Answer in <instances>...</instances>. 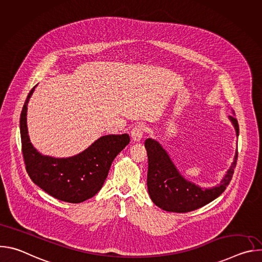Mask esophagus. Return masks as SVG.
Segmentation results:
<instances>
[{"label":"esophagus","instance_id":"1","mask_svg":"<svg viewBox=\"0 0 262 262\" xmlns=\"http://www.w3.org/2000/svg\"><path fill=\"white\" fill-rule=\"evenodd\" d=\"M147 132V127L144 125V124H137L133 127L132 132H130V135H132V138L134 141H140L144 134Z\"/></svg>","mask_w":262,"mask_h":262}]
</instances>
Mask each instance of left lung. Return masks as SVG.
I'll return each mask as SVG.
<instances>
[{"label":"left lung","instance_id":"obj_1","mask_svg":"<svg viewBox=\"0 0 262 262\" xmlns=\"http://www.w3.org/2000/svg\"><path fill=\"white\" fill-rule=\"evenodd\" d=\"M229 119L238 137L237 120L233 116H229ZM145 148L148 156V193L157 206L172 212L193 211L217 198L228 186L237 160L236 151L234 161L221 183L211 189H203L186 180L179 173L168 152L158 141L147 139Z\"/></svg>","mask_w":262,"mask_h":262}]
</instances>
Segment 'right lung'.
Segmentation results:
<instances>
[{
	"label": "right lung",
	"instance_id": "right-lung-1",
	"mask_svg": "<svg viewBox=\"0 0 262 262\" xmlns=\"http://www.w3.org/2000/svg\"><path fill=\"white\" fill-rule=\"evenodd\" d=\"M30 91L20 114L21 150L26 170L35 184L54 198L81 203L92 198L101 189L114 159L129 143V136H102L83 152L70 158L43 156L32 145L28 133V102Z\"/></svg>",
	"mask_w": 262,
	"mask_h": 262
}]
</instances>
